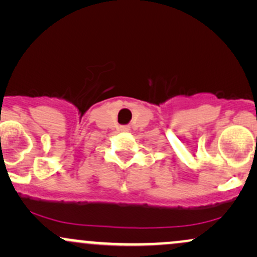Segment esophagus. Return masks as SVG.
<instances>
[{
	"mask_svg": "<svg viewBox=\"0 0 257 257\" xmlns=\"http://www.w3.org/2000/svg\"><path fill=\"white\" fill-rule=\"evenodd\" d=\"M122 131H128V126H122Z\"/></svg>",
	"mask_w": 257,
	"mask_h": 257,
	"instance_id": "34e87169",
	"label": "esophagus"
}]
</instances>
